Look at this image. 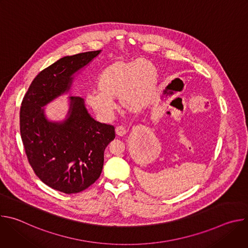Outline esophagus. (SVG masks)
<instances>
[{
	"mask_svg": "<svg viewBox=\"0 0 248 248\" xmlns=\"http://www.w3.org/2000/svg\"><path fill=\"white\" fill-rule=\"evenodd\" d=\"M115 131H116V134H117L118 136H124V135H125V133H126V130H125L124 126H123V125H118V126L116 127Z\"/></svg>",
	"mask_w": 248,
	"mask_h": 248,
	"instance_id": "34e87169",
	"label": "esophagus"
}]
</instances>
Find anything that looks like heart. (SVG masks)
Listing matches in <instances>:
<instances>
[{"mask_svg": "<svg viewBox=\"0 0 248 248\" xmlns=\"http://www.w3.org/2000/svg\"><path fill=\"white\" fill-rule=\"evenodd\" d=\"M157 80L156 68L150 62L119 60L102 70L98 92L89 93L86 101L96 113L109 117L114 111L113 100L119 97L124 111L137 114L151 103Z\"/></svg>", "mask_w": 248, "mask_h": 248, "instance_id": "obj_1", "label": "heart"}]
</instances>
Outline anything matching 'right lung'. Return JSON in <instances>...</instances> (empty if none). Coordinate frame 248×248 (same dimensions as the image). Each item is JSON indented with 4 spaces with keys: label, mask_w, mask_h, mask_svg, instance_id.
<instances>
[{
    "label": "right lung",
    "mask_w": 248,
    "mask_h": 248,
    "mask_svg": "<svg viewBox=\"0 0 248 248\" xmlns=\"http://www.w3.org/2000/svg\"><path fill=\"white\" fill-rule=\"evenodd\" d=\"M100 52L60 59L36 76L21 102L20 136L28 163L45 185L66 194L83 191L99 179L115 127L92 119L78 96L70 97L69 117L62 124L48 122L42 107L67 91L72 76Z\"/></svg>",
    "instance_id": "1"
}]
</instances>
